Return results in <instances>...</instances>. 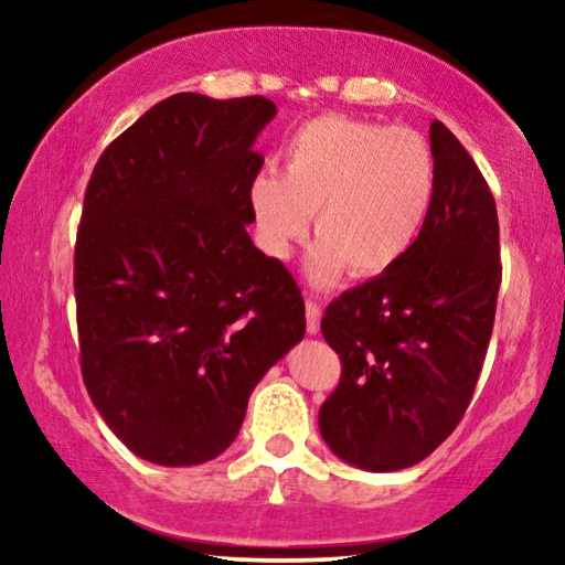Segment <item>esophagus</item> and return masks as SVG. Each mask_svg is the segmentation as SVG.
<instances>
[{
  "mask_svg": "<svg viewBox=\"0 0 565 565\" xmlns=\"http://www.w3.org/2000/svg\"><path fill=\"white\" fill-rule=\"evenodd\" d=\"M306 319H308V334H319L321 329V306L313 298L306 300Z\"/></svg>",
  "mask_w": 565,
  "mask_h": 565,
  "instance_id": "obj_1",
  "label": "esophagus"
}]
</instances>
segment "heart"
Masks as SVG:
<instances>
[{
	"instance_id": "b5f03b06",
	"label": "heart",
	"mask_w": 565,
	"mask_h": 565,
	"mask_svg": "<svg viewBox=\"0 0 565 565\" xmlns=\"http://www.w3.org/2000/svg\"><path fill=\"white\" fill-rule=\"evenodd\" d=\"M437 192V161L412 128L327 115L296 130L282 153V174L262 169L249 184L259 246L285 259L303 242L313 215L319 244L313 280L339 269L367 277L412 252Z\"/></svg>"
}]
</instances>
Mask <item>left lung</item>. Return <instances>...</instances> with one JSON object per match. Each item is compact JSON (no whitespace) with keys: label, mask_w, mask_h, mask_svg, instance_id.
I'll list each match as a JSON object with an SVG mask.
<instances>
[{"label":"left lung","mask_w":565,"mask_h":565,"mask_svg":"<svg viewBox=\"0 0 565 565\" xmlns=\"http://www.w3.org/2000/svg\"><path fill=\"white\" fill-rule=\"evenodd\" d=\"M437 192L412 252L331 300L321 331L342 360L319 429L373 473L412 468L452 435L473 398L501 285L497 203L462 143L435 120Z\"/></svg>","instance_id":"obj_1"}]
</instances>
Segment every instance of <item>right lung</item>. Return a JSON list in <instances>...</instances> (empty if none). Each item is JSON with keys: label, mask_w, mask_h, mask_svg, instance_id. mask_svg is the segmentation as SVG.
Masks as SVG:
<instances>
[{"label": "right lung", "mask_w": 565, "mask_h": 565, "mask_svg": "<svg viewBox=\"0 0 565 565\" xmlns=\"http://www.w3.org/2000/svg\"><path fill=\"white\" fill-rule=\"evenodd\" d=\"M267 97L180 92L99 157L74 246L82 377L115 437L157 466L234 443L249 396L306 334V306L265 257L249 184Z\"/></svg>", "instance_id": "right-lung-1"}]
</instances>
